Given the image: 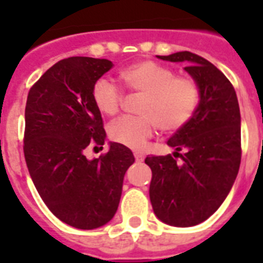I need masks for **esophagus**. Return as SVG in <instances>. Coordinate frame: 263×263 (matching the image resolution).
I'll list each match as a JSON object with an SVG mask.
<instances>
[{"label":"esophagus","instance_id":"esophagus-1","mask_svg":"<svg viewBox=\"0 0 263 263\" xmlns=\"http://www.w3.org/2000/svg\"><path fill=\"white\" fill-rule=\"evenodd\" d=\"M134 156H135V160H137V162H143V159H145V156H143L142 154H135Z\"/></svg>","mask_w":263,"mask_h":263}]
</instances>
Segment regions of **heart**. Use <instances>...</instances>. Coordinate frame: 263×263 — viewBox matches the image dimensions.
I'll use <instances>...</instances> for the list:
<instances>
[{"label":"heart","mask_w":263,"mask_h":263,"mask_svg":"<svg viewBox=\"0 0 263 263\" xmlns=\"http://www.w3.org/2000/svg\"><path fill=\"white\" fill-rule=\"evenodd\" d=\"M120 80L131 91L142 94L139 117H122L108 128L114 142L126 148L139 149L160 131H180L187 125L200 104V87L187 76H176L167 67L152 60H142L120 71ZM92 101L104 115L112 117L122 107L124 92L115 83L105 77L92 86Z\"/></svg>","instance_id":"1"}]
</instances>
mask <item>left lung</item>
I'll list each match as a JSON object with an SVG mask.
<instances>
[{
    "label": "left lung",
    "instance_id": "8db88e82",
    "mask_svg": "<svg viewBox=\"0 0 263 263\" xmlns=\"http://www.w3.org/2000/svg\"><path fill=\"white\" fill-rule=\"evenodd\" d=\"M186 62L200 87V104L187 125L167 141L173 155L146 156L152 171L149 197L156 217L173 227L197 226L230 193L241 163V115L235 90L224 73L192 52L158 56ZM183 148L184 154H180ZM181 162H177V158Z\"/></svg>",
    "mask_w": 263,
    "mask_h": 263
}]
</instances>
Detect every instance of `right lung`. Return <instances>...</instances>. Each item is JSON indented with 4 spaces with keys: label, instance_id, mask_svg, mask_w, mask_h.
I'll return each mask as SVG.
<instances>
[{
    "label": "right lung",
    "instance_id": "obj_1",
    "mask_svg": "<svg viewBox=\"0 0 263 263\" xmlns=\"http://www.w3.org/2000/svg\"><path fill=\"white\" fill-rule=\"evenodd\" d=\"M112 66L83 56L60 60L26 100L24 155L32 182L60 221L80 230L98 228L114 217L125 172L135 162L131 149L117 142L97 159L84 156L88 146L104 145L92 86Z\"/></svg>",
    "mask_w": 263,
    "mask_h": 263
}]
</instances>
